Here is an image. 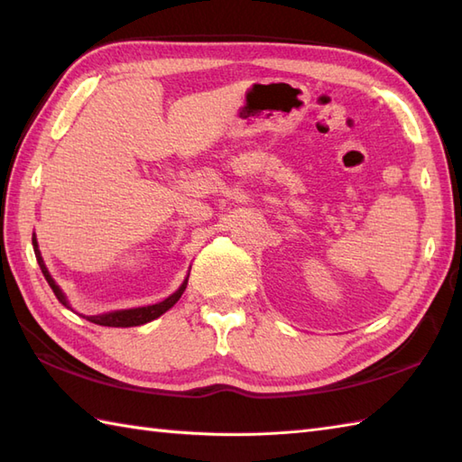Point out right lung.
I'll return each instance as SVG.
<instances>
[{"instance_id": "1", "label": "right lung", "mask_w": 462, "mask_h": 462, "mask_svg": "<svg viewBox=\"0 0 462 462\" xmlns=\"http://www.w3.org/2000/svg\"><path fill=\"white\" fill-rule=\"evenodd\" d=\"M33 250H35V258H37L39 268H42L47 283H49V286H51V290H53V293H55V298H57L59 301H61L65 308H69V303H67V300H65V296H63V291L59 290V286H57V283H55L53 278H51V273H49L47 268H45L42 254H39V250H37V240H35V236H33ZM186 283H189V280H184L182 286H180L179 290H176V291L172 293V296H169V298L159 301V303H152V306L133 308V310H121V311H111V313H103V316H83V318H87L91 323H97V326H105V328H133V326H143V323L152 321V319H156L159 316H162V313H164L166 310H171V308L174 306V303L180 300L182 291L186 290Z\"/></svg>"}]
</instances>
